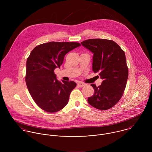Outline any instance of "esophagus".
Returning <instances> with one entry per match:
<instances>
[{"label": "esophagus", "instance_id": "34e87169", "mask_svg": "<svg viewBox=\"0 0 152 152\" xmlns=\"http://www.w3.org/2000/svg\"><path fill=\"white\" fill-rule=\"evenodd\" d=\"M85 85H86V84H85L84 83H81V82H80V83H78V87H84Z\"/></svg>", "mask_w": 152, "mask_h": 152}]
</instances>
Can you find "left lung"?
I'll return each instance as SVG.
<instances>
[{
    "label": "left lung",
    "instance_id": "1",
    "mask_svg": "<svg viewBox=\"0 0 152 152\" xmlns=\"http://www.w3.org/2000/svg\"><path fill=\"white\" fill-rule=\"evenodd\" d=\"M93 55L92 70L98 72L102 84H92L94 94L88 98V103L95 108L107 110L121 98L126 86L128 68L125 52L112 40L92 39L81 42Z\"/></svg>",
    "mask_w": 152,
    "mask_h": 152
}]
</instances>
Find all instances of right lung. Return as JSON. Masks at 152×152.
Instances as JSON below:
<instances>
[{
    "mask_svg": "<svg viewBox=\"0 0 152 152\" xmlns=\"http://www.w3.org/2000/svg\"><path fill=\"white\" fill-rule=\"evenodd\" d=\"M80 45L74 42H51L39 45L31 51L26 63V83L34 101L44 110L56 112L68 104L77 84L58 81L54 71L60 68L66 53Z\"/></svg>",
    "mask_w": 152,
    "mask_h": 152,
    "instance_id": "obj_1",
    "label": "right lung"
}]
</instances>
